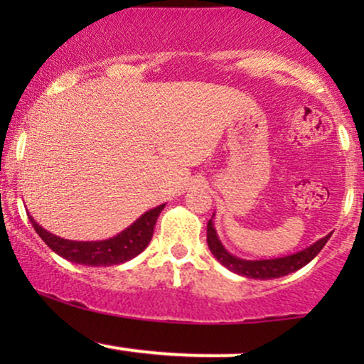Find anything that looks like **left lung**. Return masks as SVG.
<instances>
[{
    "label": "left lung",
    "instance_id": "left-lung-1",
    "mask_svg": "<svg viewBox=\"0 0 364 364\" xmlns=\"http://www.w3.org/2000/svg\"><path fill=\"white\" fill-rule=\"evenodd\" d=\"M214 215H212V219L207 224V245L210 248L212 255L215 257V260L223 263L225 269H229L231 272L250 279H260V281L284 277V275L303 269L306 263H310L320 253V250L327 245L328 237L332 236V232H330V235L320 237L318 241H315V243L301 250V252L286 255V257L263 258V260H246V258L236 257V255L225 250V246L219 240V235L215 231Z\"/></svg>",
    "mask_w": 364,
    "mask_h": 364
}]
</instances>
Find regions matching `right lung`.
<instances>
[{
	"mask_svg": "<svg viewBox=\"0 0 364 364\" xmlns=\"http://www.w3.org/2000/svg\"><path fill=\"white\" fill-rule=\"evenodd\" d=\"M164 207L166 203L150 208L145 214H141L132 225H128L127 229H123L116 236L101 241L65 240V237L46 231L43 225L36 223L34 217L31 214L27 215L37 235L43 237L44 243L54 253L60 255L61 258L73 263H80V265L109 267L132 260V258H135L136 255L147 248L150 240H152L157 217Z\"/></svg>",
	"mask_w": 364,
	"mask_h": 364,
	"instance_id": "1",
	"label": "right lung"
}]
</instances>
